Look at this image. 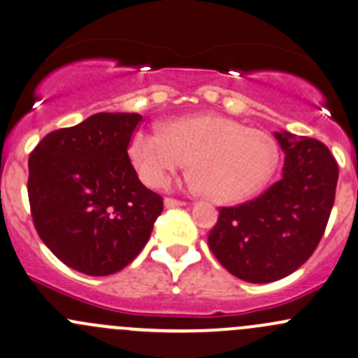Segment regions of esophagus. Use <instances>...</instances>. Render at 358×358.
I'll list each match as a JSON object with an SVG mask.
<instances>
[{
	"instance_id": "esophagus-1",
	"label": "esophagus",
	"mask_w": 358,
	"mask_h": 358,
	"mask_svg": "<svg viewBox=\"0 0 358 358\" xmlns=\"http://www.w3.org/2000/svg\"><path fill=\"white\" fill-rule=\"evenodd\" d=\"M182 206H185V202H182V201H176V199H169V197L164 199V208H166V209H173V208H182Z\"/></svg>"
}]
</instances>
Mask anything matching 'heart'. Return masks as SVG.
<instances>
[{"label":"heart","instance_id":"1","mask_svg":"<svg viewBox=\"0 0 358 358\" xmlns=\"http://www.w3.org/2000/svg\"><path fill=\"white\" fill-rule=\"evenodd\" d=\"M129 154L142 182L152 189L166 187L192 159L195 185L221 204L257 195L280 159L278 144L266 131L210 113L171 120L163 131L137 130Z\"/></svg>","mask_w":358,"mask_h":358}]
</instances>
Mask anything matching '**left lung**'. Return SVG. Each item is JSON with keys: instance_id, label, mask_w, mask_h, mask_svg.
I'll return each mask as SVG.
<instances>
[{"instance_id": "1", "label": "left lung", "mask_w": 358, "mask_h": 358, "mask_svg": "<svg viewBox=\"0 0 358 358\" xmlns=\"http://www.w3.org/2000/svg\"><path fill=\"white\" fill-rule=\"evenodd\" d=\"M285 152L281 178L262 195L221 208L209 248L224 269L248 283H271L296 271L317 247L338 183V164L315 138L274 131Z\"/></svg>"}]
</instances>
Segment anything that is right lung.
I'll return each instance as SVG.
<instances>
[{"label": "right lung", "instance_id": "add662e5", "mask_svg": "<svg viewBox=\"0 0 358 358\" xmlns=\"http://www.w3.org/2000/svg\"><path fill=\"white\" fill-rule=\"evenodd\" d=\"M137 113H97L48 134L29 157V202L48 248L89 276L122 271L148 243L163 199L130 163Z\"/></svg>", "mask_w": 358, "mask_h": 358}]
</instances>
